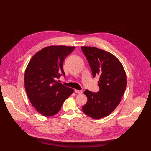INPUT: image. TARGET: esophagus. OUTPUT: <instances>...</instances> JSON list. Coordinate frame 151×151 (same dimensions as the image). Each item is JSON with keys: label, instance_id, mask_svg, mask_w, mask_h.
Instances as JSON below:
<instances>
[{"label": "esophagus", "instance_id": "1", "mask_svg": "<svg viewBox=\"0 0 151 151\" xmlns=\"http://www.w3.org/2000/svg\"><path fill=\"white\" fill-rule=\"evenodd\" d=\"M75 92L76 93H77V94H81V93H82L83 91L82 90H77V89H75Z\"/></svg>", "mask_w": 151, "mask_h": 151}]
</instances>
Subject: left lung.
Segmentation results:
<instances>
[{"instance_id": "left-lung-1", "label": "left lung", "mask_w": 151, "mask_h": 151, "mask_svg": "<svg viewBox=\"0 0 151 151\" xmlns=\"http://www.w3.org/2000/svg\"><path fill=\"white\" fill-rule=\"evenodd\" d=\"M91 67L93 77L100 76V90L93 93L86 90L88 101L82 107L91 118L106 117L119 104L127 87V75L120 61L110 52L96 47H81Z\"/></svg>"}]
</instances>
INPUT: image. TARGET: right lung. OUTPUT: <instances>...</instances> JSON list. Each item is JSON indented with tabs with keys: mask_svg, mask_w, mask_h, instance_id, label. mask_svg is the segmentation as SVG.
<instances>
[{
	"mask_svg": "<svg viewBox=\"0 0 151 151\" xmlns=\"http://www.w3.org/2000/svg\"><path fill=\"white\" fill-rule=\"evenodd\" d=\"M75 47L49 46L32 58L24 73V88L30 103L43 116L56 114L74 90L56 80L65 73L63 62Z\"/></svg>",
	"mask_w": 151,
	"mask_h": 151,
	"instance_id": "right-lung-1",
	"label": "right lung"
}]
</instances>
